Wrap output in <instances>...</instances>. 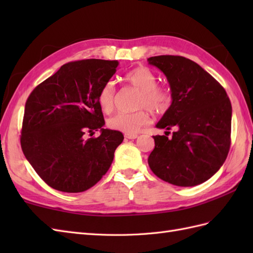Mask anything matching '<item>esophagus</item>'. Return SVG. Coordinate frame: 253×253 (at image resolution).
Listing matches in <instances>:
<instances>
[{"instance_id":"esophagus-1","label":"esophagus","mask_w":253,"mask_h":253,"mask_svg":"<svg viewBox=\"0 0 253 253\" xmlns=\"http://www.w3.org/2000/svg\"><path fill=\"white\" fill-rule=\"evenodd\" d=\"M138 137L137 133H125V138L127 139H136Z\"/></svg>"}]
</instances>
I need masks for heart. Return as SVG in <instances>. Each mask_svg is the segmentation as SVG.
<instances>
[{
    "instance_id": "1",
    "label": "heart",
    "mask_w": 253,
    "mask_h": 253,
    "mask_svg": "<svg viewBox=\"0 0 253 253\" xmlns=\"http://www.w3.org/2000/svg\"><path fill=\"white\" fill-rule=\"evenodd\" d=\"M125 80L131 87L140 90L137 106L141 107L135 112H121L107 121V125L114 130L125 133H136L151 121L149 109L157 114H163L171 105L173 95L170 90L158 84V76L146 66L131 69L125 75ZM98 104L104 113H111L116 103L114 83L106 82L98 92Z\"/></svg>"
}]
</instances>
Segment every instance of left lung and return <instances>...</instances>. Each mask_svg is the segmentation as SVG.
<instances>
[{"label": "left lung", "instance_id": "8db88e82", "mask_svg": "<svg viewBox=\"0 0 253 253\" xmlns=\"http://www.w3.org/2000/svg\"><path fill=\"white\" fill-rule=\"evenodd\" d=\"M169 80L173 102L157 124L165 136H153L148 163L159 178L171 185H200L221 169L227 158L232 104L226 91L189 58L159 55L148 58ZM170 129L174 132L167 136Z\"/></svg>", "mask_w": 253, "mask_h": 253}]
</instances>
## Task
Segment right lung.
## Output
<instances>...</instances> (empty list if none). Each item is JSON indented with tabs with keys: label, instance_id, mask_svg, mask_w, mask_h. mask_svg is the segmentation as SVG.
<instances>
[{
	"label": "right lung",
	"instance_id": "1",
	"mask_svg": "<svg viewBox=\"0 0 253 253\" xmlns=\"http://www.w3.org/2000/svg\"><path fill=\"white\" fill-rule=\"evenodd\" d=\"M117 61L69 62L34 89L26 101L20 144L26 159L53 189L83 192L109 170L121 131L104 129L99 90ZM100 130L98 138L85 133Z\"/></svg>",
	"mask_w": 253,
	"mask_h": 253
}]
</instances>
